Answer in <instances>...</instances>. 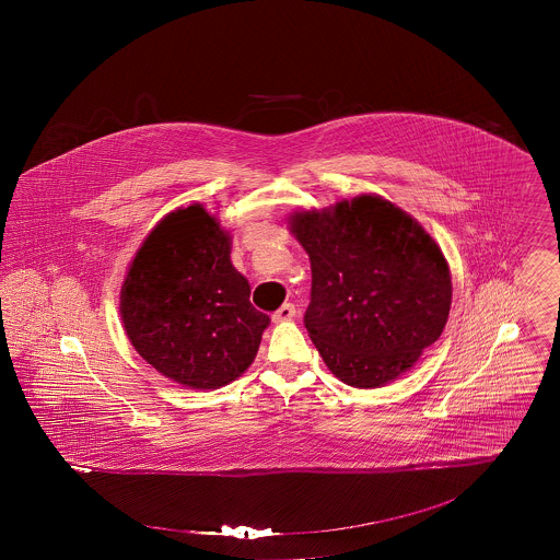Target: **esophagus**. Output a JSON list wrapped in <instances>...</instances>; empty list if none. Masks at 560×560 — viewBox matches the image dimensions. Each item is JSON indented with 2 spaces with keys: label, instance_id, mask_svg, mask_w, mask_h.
<instances>
[{
  "label": "esophagus",
  "instance_id": "esophagus-1",
  "mask_svg": "<svg viewBox=\"0 0 560 560\" xmlns=\"http://www.w3.org/2000/svg\"><path fill=\"white\" fill-rule=\"evenodd\" d=\"M295 317V306L292 302H285L283 306H279L275 313H272V320L275 323H281V320H292Z\"/></svg>",
  "mask_w": 560,
  "mask_h": 560
}]
</instances>
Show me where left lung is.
I'll return each instance as SVG.
<instances>
[{
	"mask_svg": "<svg viewBox=\"0 0 560 560\" xmlns=\"http://www.w3.org/2000/svg\"><path fill=\"white\" fill-rule=\"evenodd\" d=\"M313 268L304 325L348 386L375 388L407 372L450 317L452 277L439 245L393 203L361 195L293 215Z\"/></svg>",
	"mask_w": 560,
	"mask_h": 560,
	"instance_id": "obj_1",
	"label": "left lung"
}]
</instances>
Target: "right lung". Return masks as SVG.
Returning a JSON list of instances; mask_svg holds the SVG:
<instances>
[{
	"label": "right lung",
	"mask_w": 560,
	"mask_h": 560,
	"mask_svg": "<svg viewBox=\"0 0 560 560\" xmlns=\"http://www.w3.org/2000/svg\"><path fill=\"white\" fill-rule=\"evenodd\" d=\"M121 319L149 365L199 390L240 377L270 320L252 306L229 235L201 206L165 215L142 243L121 288Z\"/></svg>",
	"instance_id": "right-lung-1"
}]
</instances>
